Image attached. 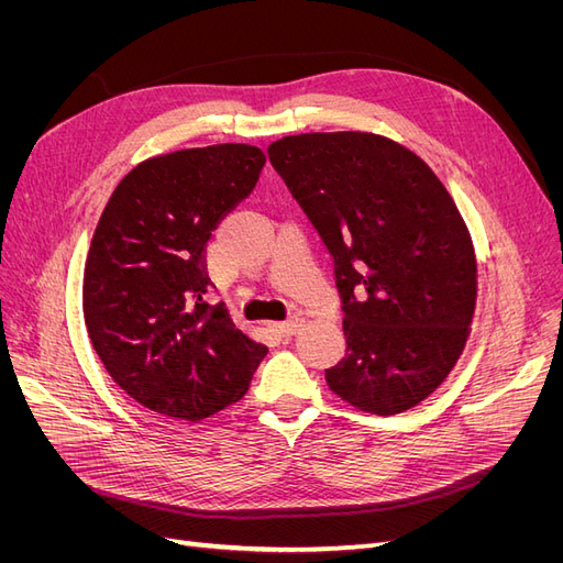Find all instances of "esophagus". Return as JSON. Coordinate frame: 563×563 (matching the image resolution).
<instances>
[{
  "instance_id": "obj_1",
  "label": "esophagus",
  "mask_w": 563,
  "mask_h": 563,
  "mask_svg": "<svg viewBox=\"0 0 563 563\" xmlns=\"http://www.w3.org/2000/svg\"><path fill=\"white\" fill-rule=\"evenodd\" d=\"M302 327V321L300 319H288V321H282V323H277V333L279 335H284V338H291V335H296L298 333V329Z\"/></svg>"
}]
</instances>
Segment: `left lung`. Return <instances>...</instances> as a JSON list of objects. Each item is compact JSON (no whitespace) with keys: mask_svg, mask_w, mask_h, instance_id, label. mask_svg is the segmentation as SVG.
I'll return each mask as SVG.
<instances>
[{"mask_svg":"<svg viewBox=\"0 0 563 563\" xmlns=\"http://www.w3.org/2000/svg\"><path fill=\"white\" fill-rule=\"evenodd\" d=\"M327 244L347 354L333 395L397 416L446 380L470 338L476 255L453 197L416 152L368 131L284 135L267 147Z\"/></svg>","mask_w":563,"mask_h":563,"instance_id":"left-lung-1","label":"left lung"}]
</instances>
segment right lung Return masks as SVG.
<instances>
[{"label":"right lung","mask_w":563,"mask_h":563,"mask_svg":"<svg viewBox=\"0 0 563 563\" xmlns=\"http://www.w3.org/2000/svg\"><path fill=\"white\" fill-rule=\"evenodd\" d=\"M261 147L223 143L150 157L119 180L84 265V323L131 399L199 422L240 401L267 347L209 308L207 242L258 183Z\"/></svg>","instance_id":"add662e5"}]
</instances>
